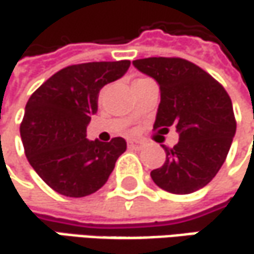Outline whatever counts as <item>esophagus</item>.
Wrapping results in <instances>:
<instances>
[{
    "mask_svg": "<svg viewBox=\"0 0 254 254\" xmlns=\"http://www.w3.org/2000/svg\"><path fill=\"white\" fill-rule=\"evenodd\" d=\"M144 145H145V144H144L142 141H138V139H132V141L127 142V147L132 148V150H142Z\"/></svg>",
    "mask_w": 254,
    "mask_h": 254,
    "instance_id": "obj_1",
    "label": "esophagus"
}]
</instances>
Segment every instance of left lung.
I'll return each instance as SVG.
<instances>
[{
	"instance_id": "left-lung-1",
	"label": "left lung",
	"mask_w": 254,
	"mask_h": 254,
	"mask_svg": "<svg viewBox=\"0 0 254 254\" xmlns=\"http://www.w3.org/2000/svg\"><path fill=\"white\" fill-rule=\"evenodd\" d=\"M132 65L160 87L154 127H176L179 142L163 145L166 161L151 172L154 183L176 195L192 193L218 173L236 135L233 103L224 87L180 58L136 59Z\"/></svg>"
}]
</instances>
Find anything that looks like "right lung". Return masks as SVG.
<instances>
[{
  "mask_svg": "<svg viewBox=\"0 0 254 254\" xmlns=\"http://www.w3.org/2000/svg\"><path fill=\"white\" fill-rule=\"evenodd\" d=\"M129 65V61L71 65L30 96L20 127L21 141L30 166L55 192L69 197L97 192L127 151L121 136L110 142L85 136L97 113L100 90L122 78Z\"/></svg>",
  "mask_w": 254,
  "mask_h": 254,
  "instance_id": "right-lung-1",
  "label": "right lung"
}]
</instances>
